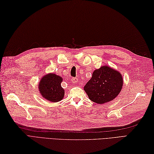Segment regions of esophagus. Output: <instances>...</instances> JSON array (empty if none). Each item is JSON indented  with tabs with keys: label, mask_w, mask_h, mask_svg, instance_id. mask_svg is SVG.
Returning a JSON list of instances; mask_svg holds the SVG:
<instances>
[{
	"label": "esophagus",
	"mask_w": 154,
	"mask_h": 154,
	"mask_svg": "<svg viewBox=\"0 0 154 154\" xmlns=\"http://www.w3.org/2000/svg\"><path fill=\"white\" fill-rule=\"evenodd\" d=\"M72 82H73V83H76L77 81H78V78L77 77H74V78H72Z\"/></svg>",
	"instance_id": "34e87169"
}]
</instances>
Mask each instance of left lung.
I'll list each match as a JSON object with an SVG mask.
<instances>
[{"label": "left lung", "instance_id": "obj_1", "mask_svg": "<svg viewBox=\"0 0 154 154\" xmlns=\"http://www.w3.org/2000/svg\"><path fill=\"white\" fill-rule=\"evenodd\" d=\"M122 75L108 66H103L93 73L84 90L91 100L103 104L112 100L122 89Z\"/></svg>", "mask_w": 154, "mask_h": 154}]
</instances>
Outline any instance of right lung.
<instances>
[{
	"label": "right lung",
	"mask_w": 154,
	"mask_h": 154,
	"mask_svg": "<svg viewBox=\"0 0 154 154\" xmlns=\"http://www.w3.org/2000/svg\"><path fill=\"white\" fill-rule=\"evenodd\" d=\"M62 78L54 73L46 75L42 77L39 90L44 98L51 102H58L64 97V90L61 86Z\"/></svg>",
	"instance_id": "obj_1"
}]
</instances>
